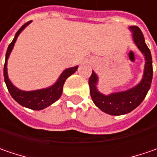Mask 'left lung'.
Instances as JSON below:
<instances>
[{
    "mask_svg": "<svg viewBox=\"0 0 157 157\" xmlns=\"http://www.w3.org/2000/svg\"><path fill=\"white\" fill-rule=\"evenodd\" d=\"M133 38L139 50L145 57V69L142 81L135 87L121 93H115L110 95H104L98 92L96 85L98 78L93 71L89 78L90 94L94 103L101 111L111 115H121L133 111L142 103L148 94L153 78L152 57L150 51L145 44L142 30L137 26H131Z\"/></svg>",
    "mask_w": 157,
    "mask_h": 157,
    "instance_id": "1",
    "label": "left lung"
}]
</instances>
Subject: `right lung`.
<instances>
[{"instance_id": "obj_1", "label": "right lung", "mask_w": 157, "mask_h": 157, "mask_svg": "<svg viewBox=\"0 0 157 157\" xmlns=\"http://www.w3.org/2000/svg\"><path fill=\"white\" fill-rule=\"evenodd\" d=\"M30 21H31L26 22L24 25H22L19 29V30L15 34L13 41L9 44L7 52H6L3 75H4V81L6 83V86L8 87L9 94L17 103H19L22 106L30 108L32 110H42L47 106H49L50 105H52V103H54L55 101H57L60 98L62 92H63V84L66 80V78L71 74H73L77 71L78 66H74V67H71L69 69L64 70L63 73L59 77L58 80L52 86L46 88V89L36 90V91H32V92H24V91H21V90L17 89L15 86H14L9 79V77H8L7 61H8L9 54H10V52L14 47L17 36H19V34L21 33V30L30 23Z\"/></svg>"}]
</instances>
